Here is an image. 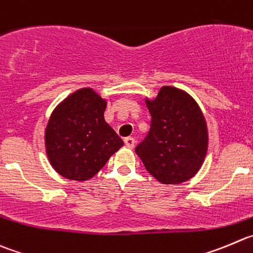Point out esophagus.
Here are the masks:
<instances>
[{"instance_id":"1","label":"esophagus","mask_w":253,"mask_h":253,"mask_svg":"<svg viewBox=\"0 0 253 253\" xmlns=\"http://www.w3.org/2000/svg\"><path fill=\"white\" fill-rule=\"evenodd\" d=\"M124 143H125V145L129 146V148H133L134 144H135V139L131 138V136H128V138L124 139Z\"/></svg>"}]
</instances>
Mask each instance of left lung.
Instances as JSON below:
<instances>
[{
  "label": "left lung",
  "mask_w": 253,
  "mask_h": 253,
  "mask_svg": "<svg viewBox=\"0 0 253 253\" xmlns=\"http://www.w3.org/2000/svg\"><path fill=\"white\" fill-rule=\"evenodd\" d=\"M150 130L135 148L144 167L161 184L191 179L208 153V128L197 103L184 90L163 86L154 100L146 99Z\"/></svg>",
  "instance_id": "1"
}]
</instances>
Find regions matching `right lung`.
<instances>
[{
	"label": "right lung",
	"mask_w": 253,
	"mask_h": 253,
	"mask_svg": "<svg viewBox=\"0 0 253 253\" xmlns=\"http://www.w3.org/2000/svg\"><path fill=\"white\" fill-rule=\"evenodd\" d=\"M107 102L90 88L79 89L53 110L44 140L53 169L69 180L94 176L124 143L104 120Z\"/></svg>",
	"instance_id": "right-lung-1"
}]
</instances>
